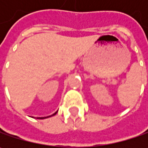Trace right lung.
Returning a JSON list of instances; mask_svg holds the SVG:
<instances>
[{
  "instance_id": "obj_1",
  "label": "right lung",
  "mask_w": 148,
  "mask_h": 148,
  "mask_svg": "<svg viewBox=\"0 0 148 148\" xmlns=\"http://www.w3.org/2000/svg\"><path fill=\"white\" fill-rule=\"evenodd\" d=\"M57 112H58V111H57ZM57 112H55V113H54L53 114H52V115H50V116H48V117H41V118L39 117V118H37V119H46V118H49V117L53 116V115H55V114H57Z\"/></svg>"
}]
</instances>
